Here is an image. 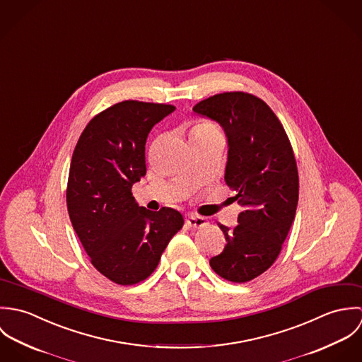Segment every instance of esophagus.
Segmentation results:
<instances>
[{"instance_id":"34e87169","label":"esophagus","mask_w":362,"mask_h":362,"mask_svg":"<svg viewBox=\"0 0 362 362\" xmlns=\"http://www.w3.org/2000/svg\"><path fill=\"white\" fill-rule=\"evenodd\" d=\"M187 224L189 227H204L209 224L206 217H202V216H198V214H188L187 216Z\"/></svg>"}]
</instances>
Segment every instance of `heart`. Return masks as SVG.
Listing matches in <instances>:
<instances>
[{"instance_id":"b5f03b06","label":"heart","mask_w":362,"mask_h":362,"mask_svg":"<svg viewBox=\"0 0 362 362\" xmlns=\"http://www.w3.org/2000/svg\"><path fill=\"white\" fill-rule=\"evenodd\" d=\"M207 134H220L217 127L211 121L199 119L191 128V138L195 135H207Z\"/></svg>"}]
</instances>
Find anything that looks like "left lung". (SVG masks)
Instances as JSON below:
<instances>
[{
    "label": "left lung",
    "instance_id": "8db88e82",
    "mask_svg": "<svg viewBox=\"0 0 362 362\" xmlns=\"http://www.w3.org/2000/svg\"><path fill=\"white\" fill-rule=\"evenodd\" d=\"M217 121L227 135L224 180L244 207L226 237L223 252L210 267L233 283H247L279 257L298 204V170L290 139L272 108L247 92H224L194 105Z\"/></svg>",
    "mask_w": 362,
    "mask_h": 362
}]
</instances>
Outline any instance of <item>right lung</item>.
Returning <instances> with one entry per match:
<instances>
[{
	"label": "right lung",
	"mask_w": 362,
	"mask_h": 362,
	"mask_svg": "<svg viewBox=\"0 0 362 362\" xmlns=\"http://www.w3.org/2000/svg\"><path fill=\"white\" fill-rule=\"evenodd\" d=\"M174 105L125 100L95 115L75 146L66 185L71 223L92 264L108 280L132 286L155 272L184 226L178 210L138 206L132 185L146 174L151 129Z\"/></svg>",
	"instance_id": "1"
}]
</instances>
